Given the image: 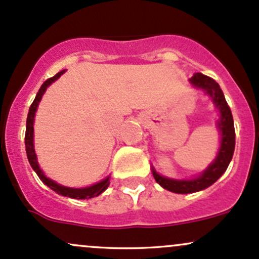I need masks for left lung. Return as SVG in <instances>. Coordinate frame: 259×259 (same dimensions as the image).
Wrapping results in <instances>:
<instances>
[{"label": "left lung", "instance_id": "1", "mask_svg": "<svg viewBox=\"0 0 259 259\" xmlns=\"http://www.w3.org/2000/svg\"><path fill=\"white\" fill-rule=\"evenodd\" d=\"M189 82L194 88L200 89L207 96H210L213 105L219 110L220 118L218 121V128L220 131V136H221V144H220V149L215 160L199 177L194 178V179H169V178L158 174L155 169L152 168L155 182L162 188L175 194L196 193V191L204 190L212 185L226 171L227 166L232 159L233 151H235V126H233L232 113H231L230 106L227 105L220 85L210 76H206L201 73L194 74V76L189 79Z\"/></svg>", "mask_w": 259, "mask_h": 259}]
</instances>
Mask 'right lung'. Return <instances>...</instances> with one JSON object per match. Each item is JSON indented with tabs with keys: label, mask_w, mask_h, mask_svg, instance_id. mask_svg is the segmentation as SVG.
Returning a JSON list of instances; mask_svg holds the SVG:
<instances>
[{
	"label": "right lung",
	"mask_w": 259,
	"mask_h": 259,
	"mask_svg": "<svg viewBox=\"0 0 259 259\" xmlns=\"http://www.w3.org/2000/svg\"><path fill=\"white\" fill-rule=\"evenodd\" d=\"M65 73V70L59 71L57 75H54L53 77H49L48 80L43 82V85L40 86L39 91L37 93V96H35L34 101L33 104L30 105L29 107V112H28V117H27V126H26V137H24V143H26V152H27V157H28L29 164L30 166L33 168V170L37 173L38 177L41 182L44 183L47 186L52 189L53 191L58 193L59 195L63 196H68L71 197V199H91V197L99 196L100 194L104 193L105 190L107 189V186L110 185V177H107L106 179L101 180L100 183H96V184L88 186V188H68V186H63L58 183L53 182L52 179L47 178L44 175L41 169L39 168V164H38L37 160V155H35V151H34V144H33V133H34V128H33V123H34V116H35V111H37L38 104L41 100V96L44 95L46 93L47 88L54 82L55 80L59 79L60 75H63Z\"/></svg>",
	"instance_id": "right-lung-1"
}]
</instances>
